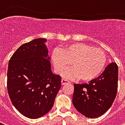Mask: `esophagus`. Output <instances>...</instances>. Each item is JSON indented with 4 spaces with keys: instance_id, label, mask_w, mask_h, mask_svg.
Returning <instances> with one entry per match:
<instances>
[{
    "instance_id": "obj_1",
    "label": "esophagus",
    "mask_w": 125,
    "mask_h": 125,
    "mask_svg": "<svg viewBox=\"0 0 125 125\" xmlns=\"http://www.w3.org/2000/svg\"><path fill=\"white\" fill-rule=\"evenodd\" d=\"M70 82L68 80H66V79H62V85H65L66 84H70Z\"/></svg>"
}]
</instances>
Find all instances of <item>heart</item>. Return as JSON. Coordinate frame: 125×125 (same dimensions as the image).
<instances>
[{"label": "heart", "mask_w": 125, "mask_h": 125, "mask_svg": "<svg viewBox=\"0 0 125 125\" xmlns=\"http://www.w3.org/2000/svg\"><path fill=\"white\" fill-rule=\"evenodd\" d=\"M52 61L57 73H62L72 63L73 68L63 73L65 78L90 82L103 72L108 58L102 49L86 44L74 43L65 45L62 51L55 50L52 53Z\"/></svg>", "instance_id": "b5f03b06"}]
</instances>
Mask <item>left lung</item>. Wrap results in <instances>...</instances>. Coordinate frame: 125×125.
Returning a JSON list of instances; mask_svg holds the SVG:
<instances>
[{
  "mask_svg": "<svg viewBox=\"0 0 125 125\" xmlns=\"http://www.w3.org/2000/svg\"><path fill=\"white\" fill-rule=\"evenodd\" d=\"M118 68L115 62L106 66L97 78L84 84H74L72 102L76 110L88 118H96L107 111L118 90Z\"/></svg>",
  "mask_w": 125,
  "mask_h": 125,
  "instance_id": "1",
  "label": "left lung"
}]
</instances>
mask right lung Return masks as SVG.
Listing matches in <instances>:
<instances>
[{"instance_id": "right-lung-1", "label": "right lung", "mask_w": 125, "mask_h": 125, "mask_svg": "<svg viewBox=\"0 0 125 125\" xmlns=\"http://www.w3.org/2000/svg\"><path fill=\"white\" fill-rule=\"evenodd\" d=\"M45 39L23 44L9 62L7 90L16 109L29 118H40L52 109L62 78L52 73Z\"/></svg>"}]
</instances>
